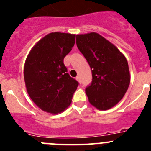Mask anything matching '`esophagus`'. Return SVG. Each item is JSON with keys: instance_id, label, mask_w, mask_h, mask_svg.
Instances as JSON below:
<instances>
[{"instance_id": "obj_1", "label": "esophagus", "mask_w": 151, "mask_h": 151, "mask_svg": "<svg viewBox=\"0 0 151 151\" xmlns=\"http://www.w3.org/2000/svg\"><path fill=\"white\" fill-rule=\"evenodd\" d=\"M76 80L80 84H82V79H81V77H80L79 76H78L76 77Z\"/></svg>"}]
</instances>
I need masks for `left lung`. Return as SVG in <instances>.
Instances as JSON below:
<instances>
[{
	"label": "left lung",
	"mask_w": 151,
	"mask_h": 151,
	"mask_svg": "<svg viewBox=\"0 0 151 151\" xmlns=\"http://www.w3.org/2000/svg\"><path fill=\"white\" fill-rule=\"evenodd\" d=\"M76 45L91 69L92 82L85 89L89 102L100 110H109L122 100L130 84L127 60L96 32L77 35Z\"/></svg>",
	"instance_id": "1"
}]
</instances>
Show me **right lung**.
<instances>
[{"label": "right lung", "mask_w": 151, "mask_h": 151, "mask_svg": "<svg viewBox=\"0 0 151 151\" xmlns=\"http://www.w3.org/2000/svg\"><path fill=\"white\" fill-rule=\"evenodd\" d=\"M75 41L76 35L50 33L35 44L26 58V90L43 111L57 114L71 104L78 82L67 73L63 59L71 51Z\"/></svg>", "instance_id": "1"}]
</instances>
